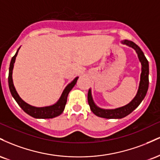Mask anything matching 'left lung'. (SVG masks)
I'll list each match as a JSON object with an SVG mask.
<instances>
[{"label": "left lung", "instance_id": "1", "mask_svg": "<svg viewBox=\"0 0 160 160\" xmlns=\"http://www.w3.org/2000/svg\"><path fill=\"white\" fill-rule=\"evenodd\" d=\"M121 43L135 49L138 54L139 61L141 64V80L140 83H139L138 90L135 98L126 105L116 108V109H102V108H98L95 104L92 99V96L91 89H89V92H88V103L89 104L90 110L92 111V113L99 117H103V118L107 119L123 118L129 113H131L135 108H138V106L141 104L143 99L144 98L147 92H148V86H149V64H148V59L146 58L144 52H142L140 47L137 44H135L134 42L125 40L121 41Z\"/></svg>", "mask_w": 160, "mask_h": 160}]
</instances>
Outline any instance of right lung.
Here are the masks:
<instances>
[{
	"label": "right lung",
	"mask_w": 160,
	"mask_h": 160,
	"mask_svg": "<svg viewBox=\"0 0 160 160\" xmlns=\"http://www.w3.org/2000/svg\"><path fill=\"white\" fill-rule=\"evenodd\" d=\"M20 47L18 49V50L16 51L15 56L12 58L10 62V68H9V76H8V83H9V88H10V91L12 96L13 97L14 99L16 100V102H17V104H19V107L23 110L25 113H28V115L32 116V117L38 119H49V118H53V117H56L62 114V112L64 111L65 109V104L67 103V98L68 95L70 91L73 89V87L75 86L77 81H78V77H77L76 78L73 80L72 82H70V83L65 87V89H64L63 92L60 97V98L58 99V102L56 104H52L50 106H47V107H41V108H37L34 107V106L30 105L26 102H25L24 101L19 97V94L16 92L15 86H14L13 81H12V70H13V66L14 63L16 61V57L17 56L18 52H19V49Z\"/></svg>",
	"instance_id": "1"
}]
</instances>
